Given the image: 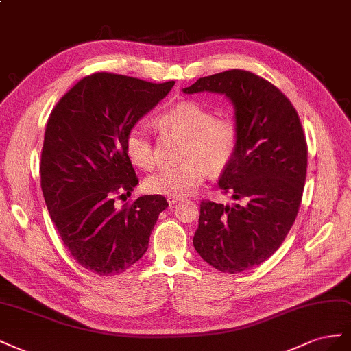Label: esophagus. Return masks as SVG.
I'll use <instances>...</instances> for the list:
<instances>
[{"label":"esophagus","mask_w":351,"mask_h":351,"mask_svg":"<svg viewBox=\"0 0 351 351\" xmlns=\"http://www.w3.org/2000/svg\"><path fill=\"white\" fill-rule=\"evenodd\" d=\"M178 202H181V197H173V195H167V203H169V204H176Z\"/></svg>","instance_id":"esophagus-1"}]
</instances>
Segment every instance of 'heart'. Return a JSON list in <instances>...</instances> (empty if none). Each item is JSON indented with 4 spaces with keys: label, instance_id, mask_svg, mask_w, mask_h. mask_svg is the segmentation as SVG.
<instances>
[{
    "label": "heart",
    "instance_id": "obj_1",
    "mask_svg": "<svg viewBox=\"0 0 351 351\" xmlns=\"http://www.w3.org/2000/svg\"><path fill=\"white\" fill-rule=\"evenodd\" d=\"M163 132L185 135L181 147L182 163L165 166L145 178L148 193L182 197L194 193L203 184L208 170L220 172L232 162L238 147V129L234 120L215 116L208 107L197 101H179L158 116ZM126 154L141 169H153L157 163L154 143L148 129L136 123L125 139Z\"/></svg>",
    "mask_w": 351,
    "mask_h": 351
}]
</instances>
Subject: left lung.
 Wrapping results in <instances>:
<instances>
[{
	"instance_id": "obj_1",
	"label": "left lung",
	"mask_w": 351,
	"mask_h": 351,
	"mask_svg": "<svg viewBox=\"0 0 351 351\" xmlns=\"http://www.w3.org/2000/svg\"><path fill=\"white\" fill-rule=\"evenodd\" d=\"M182 93L222 94L234 106L238 147L219 188L238 203L203 199L193 243L220 272H244L281 247L297 217L307 172L300 117L275 85L239 69L199 77Z\"/></svg>"
}]
</instances>
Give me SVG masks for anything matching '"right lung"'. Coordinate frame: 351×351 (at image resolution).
Returning <instances> with one entry per match:
<instances>
[{
  "mask_svg": "<svg viewBox=\"0 0 351 351\" xmlns=\"http://www.w3.org/2000/svg\"><path fill=\"white\" fill-rule=\"evenodd\" d=\"M173 85L94 73L49 114L41 154L45 204L70 254L97 275H116L136 263L169 206L163 195H141L122 207L114 198L138 185L125 148L128 131Z\"/></svg>",
  "mask_w": 351,
  "mask_h": 351,
  "instance_id": "add662e5",
  "label": "right lung"
}]
</instances>
